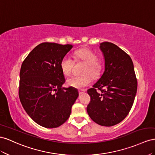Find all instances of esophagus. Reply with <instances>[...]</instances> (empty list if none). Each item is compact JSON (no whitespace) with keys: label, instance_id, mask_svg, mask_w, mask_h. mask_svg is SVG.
I'll list each match as a JSON object with an SVG mask.
<instances>
[{"label":"esophagus","instance_id":"34e87169","mask_svg":"<svg viewBox=\"0 0 155 155\" xmlns=\"http://www.w3.org/2000/svg\"><path fill=\"white\" fill-rule=\"evenodd\" d=\"M85 93V90H78V94L79 95H82L83 94H84Z\"/></svg>","mask_w":155,"mask_h":155}]
</instances>
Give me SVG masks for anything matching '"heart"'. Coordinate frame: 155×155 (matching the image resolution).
Masks as SVG:
<instances>
[{
	"mask_svg": "<svg viewBox=\"0 0 155 155\" xmlns=\"http://www.w3.org/2000/svg\"><path fill=\"white\" fill-rule=\"evenodd\" d=\"M75 57L77 61H81L87 64L83 71V76L72 77L69 78L66 83L68 86L77 89L84 87L90 84L91 78H97L99 77L101 73V65L97 62L98 58L95 54L87 48H81L75 52ZM74 65V60L69 55L64 56L60 62V68L62 73L69 76L73 71Z\"/></svg>",
	"mask_w": 155,
	"mask_h": 155,
	"instance_id": "b5f03b06",
	"label": "heart"
}]
</instances>
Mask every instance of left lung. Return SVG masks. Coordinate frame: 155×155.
Wrapping results in <instances>:
<instances>
[{"instance_id":"1","label":"left lung","mask_w":155,"mask_h":155,"mask_svg":"<svg viewBox=\"0 0 155 155\" xmlns=\"http://www.w3.org/2000/svg\"><path fill=\"white\" fill-rule=\"evenodd\" d=\"M99 48L104 58V71L93 87L87 90L91 101L87 112L97 124L111 127L122 121L129 114L138 83L129 54L110 42L100 43Z\"/></svg>"}]
</instances>
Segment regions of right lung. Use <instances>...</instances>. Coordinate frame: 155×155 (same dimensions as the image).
I'll use <instances>...</instances> for the list:
<instances>
[{"instance_id": "1", "label": "right lung", "mask_w": 155, "mask_h": 155, "mask_svg": "<svg viewBox=\"0 0 155 155\" xmlns=\"http://www.w3.org/2000/svg\"><path fill=\"white\" fill-rule=\"evenodd\" d=\"M72 45L42 43L23 61L20 71L19 95L26 112L38 125L56 128L64 123L78 97L72 87H61L65 82L60 68L63 57Z\"/></svg>"}]
</instances>
